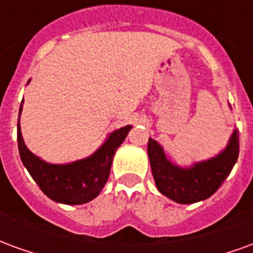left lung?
<instances>
[{"instance_id": "left-lung-1", "label": "left lung", "mask_w": 253, "mask_h": 253, "mask_svg": "<svg viewBox=\"0 0 253 253\" xmlns=\"http://www.w3.org/2000/svg\"><path fill=\"white\" fill-rule=\"evenodd\" d=\"M239 131L236 127L225 149L211 159L198 161L190 167L173 163L153 138H149L148 142L149 161L157 190L181 205L210 198L232 172L239 159Z\"/></svg>"}]
</instances>
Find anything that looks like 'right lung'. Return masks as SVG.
I'll list each match as a JSON object with an SVG mask.
<instances>
[{
  "instance_id": "add662e5",
  "label": "right lung",
  "mask_w": 253,
  "mask_h": 253,
  "mask_svg": "<svg viewBox=\"0 0 253 253\" xmlns=\"http://www.w3.org/2000/svg\"><path fill=\"white\" fill-rule=\"evenodd\" d=\"M30 81L27 84H30ZM23 103L24 100L20 105L17 123L19 153L23 164L36 184L51 201L57 203L83 205L94 199L108 180L116 149L126 139L132 126L128 125L110 132L101 146L85 159L76 160L67 164H51L32 153L24 143L20 128Z\"/></svg>"
}]
</instances>
